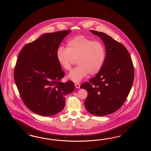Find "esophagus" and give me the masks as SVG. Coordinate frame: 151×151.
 Here are the masks:
<instances>
[{
  "label": "esophagus",
  "mask_w": 151,
  "mask_h": 151,
  "mask_svg": "<svg viewBox=\"0 0 151 151\" xmlns=\"http://www.w3.org/2000/svg\"><path fill=\"white\" fill-rule=\"evenodd\" d=\"M75 87L76 88H80V85L78 83H75Z\"/></svg>",
  "instance_id": "obj_1"
}]
</instances>
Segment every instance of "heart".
Here are the masks:
<instances>
[{
	"mask_svg": "<svg viewBox=\"0 0 151 151\" xmlns=\"http://www.w3.org/2000/svg\"><path fill=\"white\" fill-rule=\"evenodd\" d=\"M56 56L61 67L66 71H70L78 60V66L69 73L68 78L78 82L88 73L94 75L100 71L105 59V47L99 41L78 35L68 42L67 48L59 46Z\"/></svg>",
	"mask_w": 151,
	"mask_h": 151,
	"instance_id": "b5f03b06",
	"label": "heart"
}]
</instances>
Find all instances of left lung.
<instances>
[{
	"instance_id": "8db88e82",
	"label": "left lung",
	"mask_w": 151,
	"mask_h": 151,
	"mask_svg": "<svg viewBox=\"0 0 151 151\" xmlns=\"http://www.w3.org/2000/svg\"><path fill=\"white\" fill-rule=\"evenodd\" d=\"M90 32L104 42L105 59L96 76L80 87L88 93L84 102L87 111L102 116L114 113L124 104L132 86L134 68L129 52L122 44L104 32Z\"/></svg>"
}]
</instances>
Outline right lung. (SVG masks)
I'll list each match as a JSON object with an SVG mask.
<instances>
[{"label": "right lung", "instance_id": "obj_1", "mask_svg": "<svg viewBox=\"0 0 151 151\" xmlns=\"http://www.w3.org/2000/svg\"><path fill=\"white\" fill-rule=\"evenodd\" d=\"M71 30L46 33L23 47L14 69V80L24 104L37 114L51 116L63 110L67 94L74 90L56 56L60 43Z\"/></svg>", "mask_w": 151, "mask_h": 151}]
</instances>
